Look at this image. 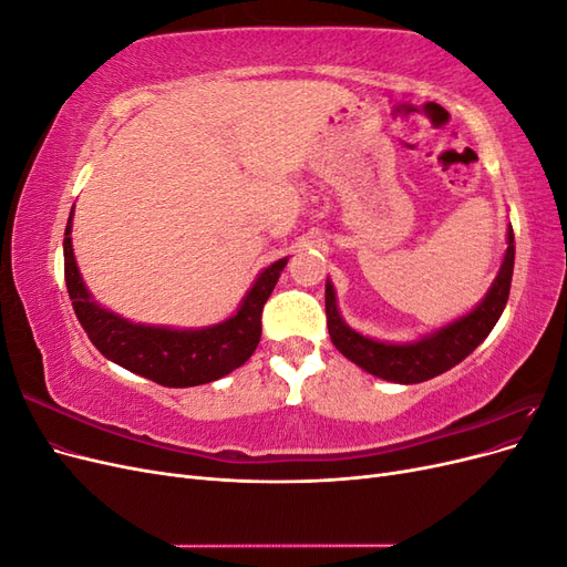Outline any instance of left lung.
Returning a JSON list of instances; mask_svg holds the SVG:
<instances>
[{
  "mask_svg": "<svg viewBox=\"0 0 567 567\" xmlns=\"http://www.w3.org/2000/svg\"><path fill=\"white\" fill-rule=\"evenodd\" d=\"M513 260H516V244H513V229H508L504 265L496 274L485 300L471 315L461 317L458 321L444 326L437 333L419 342H406V346L379 342L352 331L338 315L333 286L326 284V323H329L333 346L357 367L392 383L409 385L435 379V375L463 362L489 336L494 323L499 321L511 293Z\"/></svg>",
  "mask_w": 567,
  "mask_h": 567,
  "instance_id": "left-lung-1",
  "label": "left lung"
}]
</instances>
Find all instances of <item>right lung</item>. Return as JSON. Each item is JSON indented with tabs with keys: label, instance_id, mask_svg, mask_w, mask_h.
Instances as JSON below:
<instances>
[{
	"label": "right lung",
	"instance_id": "add662e5",
	"mask_svg": "<svg viewBox=\"0 0 567 567\" xmlns=\"http://www.w3.org/2000/svg\"><path fill=\"white\" fill-rule=\"evenodd\" d=\"M71 221L73 213L68 217L63 238L68 296L73 300V310L82 329L87 331L101 354L165 388L210 383L248 362L262 336V307L271 296L274 286H277L288 257L274 262L260 274V279L255 281L250 293L231 319L200 331L158 329V326L130 323L127 319H120L117 315L92 302L90 290L84 288L75 265Z\"/></svg>",
	"mask_w": 567,
	"mask_h": 567
}]
</instances>
